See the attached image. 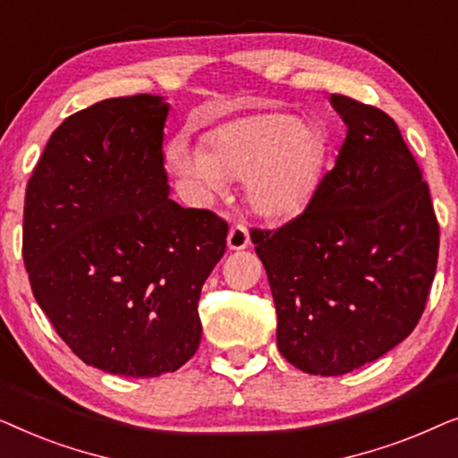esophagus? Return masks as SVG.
Masks as SVG:
<instances>
[{"mask_svg": "<svg viewBox=\"0 0 458 458\" xmlns=\"http://www.w3.org/2000/svg\"><path fill=\"white\" fill-rule=\"evenodd\" d=\"M250 246V233L243 225H233L227 235V248L229 250H246Z\"/></svg>", "mask_w": 458, "mask_h": 458, "instance_id": "obj_1", "label": "esophagus"}]
</instances>
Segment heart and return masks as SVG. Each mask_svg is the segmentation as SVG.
Listing matches in <instances>:
<instances>
[{"label":"heart","instance_id":"obj_1","mask_svg":"<svg viewBox=\"0 0 458 458\" xmlns=\"http://www.w3.org/2000/svg\"><path fill=\"white\" fill-rule=\"evenodd\" d=\"M166 162L208 204L227 179L243 181L250 210L265 221H292L315 196L323 166V137L285 112H259L210 131L204 149L171 143Z\"/></svg>","mask_w":458,"mask_h":458}]
</instances>
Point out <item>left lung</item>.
I'll list each match as a JSON object with an SVG mask.
<instances>
[{
  "label": "left lung",
  "instance_id": "8db88e82",
  "mask_svg": "<svg viewBox=\"0 0 458 458\" xmlns=\"http://www.w3.org/2000/svg\"><path fill=\"white\" fill-rule=\"evenodd\" d=\"M334 171L277 231L252 229L277 309V346L310 375L377 360L415 329L436 275L440 227L396 123L346 96Z\"/></svg>",
  "mask_w": 458,
  "mask_h": 458
}]
</instances>
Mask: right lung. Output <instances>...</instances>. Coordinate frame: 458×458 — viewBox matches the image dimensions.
Wrapping results in <instances>:
<instances>
[{
	"label": "right lung",
	"instance_id": "add662e5",
	"mask_svg": "<svg viewBox=\"0 0 458 458\" xmlns=\"http://www.w3.org/2000/svg\"><path fill=\"white\" fill-rule=\"evenodd\" d=\"M168 110L143 93L68 116L24 198L35 300L81 360L123 377H158L191 359L199 292L227 246V223L168 198Z\"/></svg>",
	"mask_w": 458,
	"mask_h": 458
}]
</instances>
